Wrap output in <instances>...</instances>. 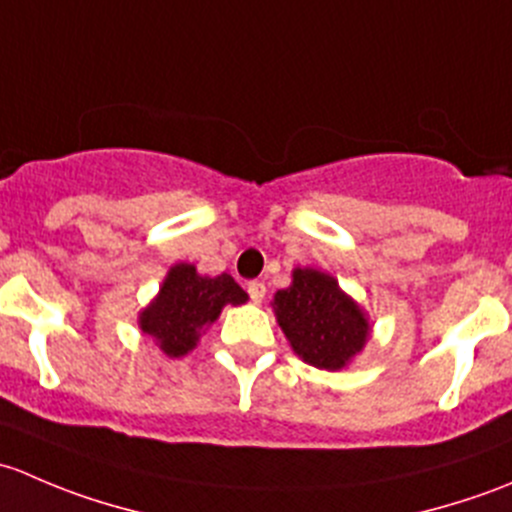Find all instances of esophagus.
I'll list each match as a JSON object with an SVG mask.
<instances>
[{
    "instance_id": "34e87169",
    "label": "esophagus",
    "mask_w": 512,
    "mask_h": 512,
    "mask_svg": "<svg viewBox=\"0 0 512 512\" xmlns=\"http://www.w3.org/2000/svg\"><path fill=\"white\" fill-rule=\"evenodd\" d=\"M247 292H250V299H252V302L260 304L262 299H265L267 287H265V282H250V285H247Z\"/></svg>"
}]
</instances>
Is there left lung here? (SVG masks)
<instances>
[{
    "instance_id": "left-lung-1",
    "label": "left lung",
    "mask_w": 512,
    "mask_h": 512,
    "mask_svg": "<svg viewBox=\"0 0 512 512\" xmlns=\"http://www.w3.org/2000/svg\"><path fill=\"white\" fill-rule=\"evenodd\" d=\"M272 309L292 352L317 369H344L371 337L364 307L339 287L337 277L314 267H294L292 285L277 289Z\"/></svg>"
}]
</instances>
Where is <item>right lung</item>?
<instances>
[{"mask_svg":"<svg viewBox=\"0 0 512 512\" xmlns=\"http://www.w3.org/2000/svg\"><path fill=\"white\" fill-rule=\"evenodd\" d=\"M247 299L245 289L227 272L218 277L200 275L190 262H178L168 270L156 297L138 312V329L165 356L180 359L198 347L225 304L240 307Z\"/></svg>","mask_w":512,"mask_h":512,"instance_id":"right-lung-1","label":"right lung"}]
</instances>
